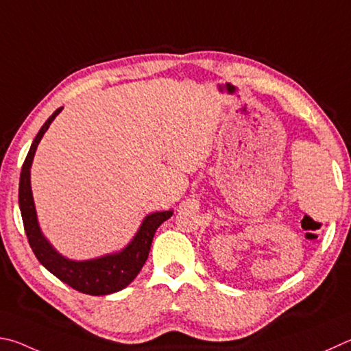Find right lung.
<instances>
[{"instance_id":"right-lung-1","label":"right lung","mask_w":351,"mask_h":351,"mask_svg":"<svg viewBox=\"0 0 351 351\" xmlns=\"http://www.w3.org/2000/svg\"><path fill=\"white\" fill-rule=\"evenodd\" d=\"M61 109L63 108L55 110L41 126L23 163L18 202H20L24 230H26L27 241L34 254L47 271H51L55 278H58L61 282H64L80 293L90 294V296H104V294L123 290L137 278L147 256H149L151 243L157 228L165 220H168L174 211H156L147 214L135 236L131 239V242L115 253L94 257V259L73 261L55 250L40 228L32 186H30V168H32L36 147H38L43 135L46 134L55 117L61 112Z\"/></svg>"}]
</instances>
